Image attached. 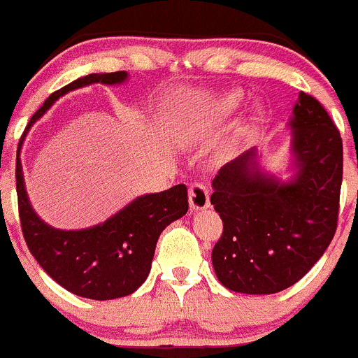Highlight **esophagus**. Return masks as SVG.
Listing matches in <instances>:
<instances>
[{
    "label": "esophagus",
    "instance_id": "obj_1",
    "mask_svg": "<svg viewBox=\"0 0 358 358\" xmlns=\"http://www.w3.org/2000/svg\"><path fill=\"white\" fill-rule=\"evenodd\" d=\"M189 205L192 210H205L210 206L208 187L203 183H192L189 187Z\"/></svg>",
    "mask_w": 358,
    "mask_h": 358
}]
</instances>
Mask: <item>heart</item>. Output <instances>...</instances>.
Listing matches in <instances>:
<instances>
[{
  "label": "heart",
  "mask_w": 358,
  "mask_h": 358,
  "mask_svg": "<svg viewBox=\"0 0 358 358\" xmlns=\"http://www.w3.org/2000/svg\"><path fill=\"white\" fill-rule=\"evenodd\" d=\"M238 103H240L238 93H226V95L217 99L215 111L219 113V115H228V113H231Z\"/></svg>",
  "instance_id": "b5f03b06"
}]
</instances>
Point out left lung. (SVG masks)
Returning <instances> with one entry per match:
<instances>
[{
	"label": "left lung",
	"mask_w": 358,
	"mask_h": 358,
	"mask_svg": "<svg viewBox=\"0 0 358 358\" xmlns=\"http://www.w3.org/2000/svg\"><path fill=\"white\" fill-rule=\"evenodd\" d=\"M295 175L280 182L262 171L256 148L224 164L210 198L222 219L212 250L220 285L236 293L270 295L302 279L332 242L343 182V141L315 96L293 108Z\"/></svg>",
	"instance_id": "1"
}]
</instances>
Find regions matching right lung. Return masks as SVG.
<instances>
[{"label":"right lung","mask_w":358,"mask_h":358,"mask_svg":"<svg viewBox=\"0 0 358 358\" xmlns=\"http://www.w3.org/2000/svg\"><path fill=\"white\" fill-rule=\"evenodd\" d=\"M125 79L127 72L90 73L63 86L31 116L24 136L65 93L95 83L122 85ZM15 185L22 235L29 252L59 286L92 300H113L136 292L148 277L160 233L189 210L187 187L180 183L157 194L139 196L102 224L65 231L45 224L35 213L26 194L19 157Z\"/></svg>","instance_id":"add662e5"}]
</instances>
